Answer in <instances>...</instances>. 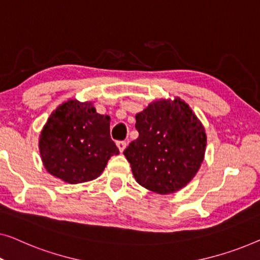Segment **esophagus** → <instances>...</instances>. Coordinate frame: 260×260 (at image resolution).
I'll use <instances>...</instances> for the list:
<instances>
[{
    "instance_id": "obj_1",
    "label": "esophagus",
    "mask_w": 260,
    "mask_h": 260,
    "mask_svg": "<svg viewBox=\"0 0 260 260\" xmlns=\"http://www.w3.org/2000/svg\"><path fill=\"white\" fill-rule=\"evenodd\" d=\"M116 146H118V148H119V151L120 152H123L125 151V148H126V146H127V144L125 141H118L116 142Z\"/></svg>"
}]
</instances>
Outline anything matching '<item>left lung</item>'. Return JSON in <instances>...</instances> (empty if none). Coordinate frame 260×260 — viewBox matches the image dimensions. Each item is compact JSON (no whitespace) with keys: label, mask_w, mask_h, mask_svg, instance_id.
Here are the masks:
<instances>
[{"label":"left lung","mask_w":260,"mask_h":260,"mask_svg":"<svg viewBox=\"0 0 260 260\" xmlns=\"http://www.w3.org/2000/svg\"><path fill=\"white\" fill-rule=\"evenodd\" d=\"M139 132L123 154L135 180L158 194H170L194 178L205 156V127L180 98L160 99L135 115Z\"/></svg>","instance_id":"obj_1"}]
</instances>
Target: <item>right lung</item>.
Wrapping results in <instances>:
<instances>
[{
    "mask_svg": "<svg viewBox=\"0 0 260 260\" xmlns=\"http://www.w3.org/2000/svg\"><path fill=\"white\" fill-rule=\"evenodd\" d=\"M108 115L95 111L93 102L68 100L47 120L39 139L43 166L53 177L80 184L100 177L119 149L109 134Z\"/></svg>",
    "mask_w": 260,
    "mask_h": 260,
    "instance_id": "add662e5",
    "label": "right lung"
}]
</instances>
